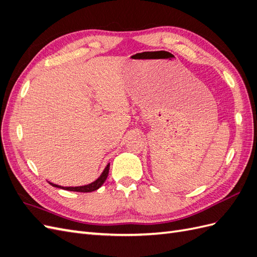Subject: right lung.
Instances as JSON below:
<instances>
[{"label": "right lung", "instance_id": "obj_1", "mask_svg": "<svg viewBox=\"0 0 257 257\" xmlns=\"http://www.w3.org/2000/svg\"><path fill=\"white\" fill-rule=\"evenodd\" d=\"M109 166L110 164L108 163L107 166L105 167V169L103 170V173L100 174V176L96 179L95 181H93L89 184H85V185H81V186H62V185H58V184H54L52 182H49V184H51L54 188H58V189H62V190H66V191H72V192H82V193H89V192H93V191H96L97 189H99L100 186L103 185V183L105 182V180L108 177V173H109Z\"/></svg>", "mask_w": 257, "mask_h": 257}]
</instances>
